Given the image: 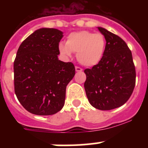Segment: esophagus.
Returning <instances> with one entry per match:
<instances>
[{"label":"esophagus","instance_id":"1","mask_svg":"<svg viewBox=\"0 0 148 148\" xmlns=\"http://www.w3.org/2000/svg\"><path fill=\"white\" fill-rule=\"evenodd\" d=\"M75 71L76 72H82V70H83L82 68H80L79 66H75Z\"/></svg>","mask_w":148,"mask_h":148}]
</instances>
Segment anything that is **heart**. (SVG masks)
I'll return each instance as SVG.
<instances>
[{
    "label": "heart",
    "instance_id": "obj_1",
    "mask_svg": "<svg viewBox=\"0 0 148 148\" xmlns=\"http://www.w3.org/2000/svg\"><path fill=\"white\" fill-rule=\"evenodd\" d=\"M106 41L104 35L87 30L70 33L66 43H60L58 49L62 56L71 57L77 53L76 57L81 64L86 66L97 65L104 56Z\"/></svg>",
    "mask_w": 148,
    "mask_h": 148
}]
</instances>
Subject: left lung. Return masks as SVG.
<instances>
[{
	"instance_id": "1",
	"label": "left lung",
	"mask_w": 148,
	"mask_h": 148,
	"mask_svg": "<svg viewBox=\"0 0 148 148\" xmlns=\"http://www.w3.org/2000/svg\"><path fill=\"white\" fill-rule=\"evenodd\" d=\"M106 40L102 59L86 69V95L90 104L101 110L119 108L127 102L135 87L136 70L131 51L118 35L97 27Z\"/></svg>"
}]
</instances>
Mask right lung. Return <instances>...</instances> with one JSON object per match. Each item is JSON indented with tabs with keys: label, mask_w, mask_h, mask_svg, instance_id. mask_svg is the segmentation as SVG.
Returning <instances> with one entry per match:
<instances>
[{
	"label": "right lung",
	"mask_w": 148,
	"mask_h": 148,
	"mask_svg": "<svg viewBox=\"0 0 148 148\" xmlns=\"http://www.w3.org/2000/svg\"><path fill=\"white\" fill-rule=\"evenodd\" d=\"M64 32L40 28L23 40L14 61L15 92L29 113L49 116L64 105L66 87L75 75L71 62L58 59Z\"/></svg>",
	"instance_id": "obj_1"
}]
</instances>
